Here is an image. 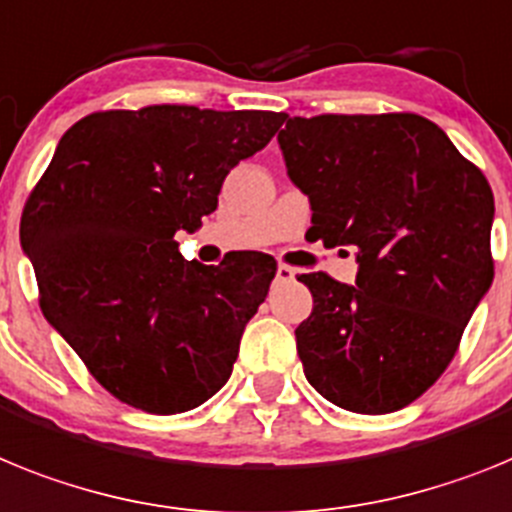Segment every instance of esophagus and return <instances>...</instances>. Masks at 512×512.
<instances>
[{
    "mask_svg": "<svg viewBox=\"0 0 512 512\" xmlns=\"http://www.w3.org/2000/svg\"><path fill=\"white\" fill-rule=\"evenodd\" d=\"M293 275H296V268H291V265H278V270H275V281H291Z\"/></svg>",
    "mask_w": 512,
    "mask_h": 512,
    "instance_id": "obj_1",
    "label": "esophagus"
}]
</instances>
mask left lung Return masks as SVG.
Segmentation results:
<instances>
[{"label": "left lung", "mask_w": 512, "mask_h": 512, "mask_svg": "<svg viewBox=\"0 0 512 512\" xmlns=\"http://www.w3.org/2000/svg\"><path fill=\"white\" fill-rule=\"evenodd\" d=\"M283 121L278 144L309 195V237L358 260L355 286L299 275L314 299L296 327L306 379L342 410H402L441 379L492 286L490 182L422 115Z\"/></svg>", "instance_id": "left-lung-1"}]
</instances>
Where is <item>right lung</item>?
Listing matches in <instances>:
<instances>
[{"mask_svg":"<svg viewBox=\"0 0 512 512\" xmlns=\"http://www.w3.org/2000/svg\"><path fill=\"white\" fill-rule=\"evenodd\" d=\"M283 118L149 105L92 113L61 136L22 208L20 242L43 317L115 399L177 415L229 381L275 260L188 262L175 234L216 211L231 167Z\"/></svg>","mask_w":512,"mask_h":512,"instance_id":"right-lung-1","label":"right lung"}]
</instances>
